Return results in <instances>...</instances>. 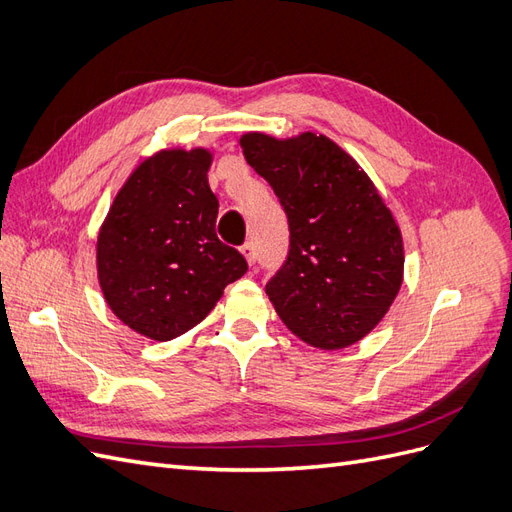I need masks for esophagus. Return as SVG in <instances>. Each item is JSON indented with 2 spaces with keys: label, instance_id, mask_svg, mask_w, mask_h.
<instances>
[{
  "label": "esophagus",
  "instance_id": "34e87169",
  "mask_svg": "<svg viewBox=\"0 0 512 512\" xmlns=\"http://www.w3.org/2000/svg\"><path fill=\"white\" fill-rule=\"evenodd\" d=\"M241 254L245 256L247 262H250V265H254V262H256V247H254L252 241H247V243L241 245Z\"/></svg>",
  "mask_w": 512,
  "mask_h": 512
}]
</instances>
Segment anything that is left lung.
Listing matches in <instances>:
<instances>
[{"label":"left lung","mask_w":512,"mask_h":512,"mask_svg":"<svg viewBox=\"0 0 512 512\" xmlns=\"http://www.w3.org/2000/svg\"><path fill=\"white\" fill-rule=\"evenodd\" d=\"M243 156L286 211L290 250L267 282L286 327L322 350L352 346L395 301L404 243L374 183L331 138L241 136Z\"/></svg>","instance_id":"8db88e82"}]
</instances>
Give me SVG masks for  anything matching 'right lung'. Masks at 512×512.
I'll return each instance as SVG.
<instances>
[{
    "instance_id": "1",
    "label": "right lung",
    "mask_w": 512,
    "mask_h": 512,
    "mask_svg": "<svg viewBox=\"0 0 512 512\" xmlns=\"http://www.w3.org/2000/svg\"><path fill=\"white\" fill-rule=\"evenodd\" d=\"M205 149H170L138 166L98 235V280L113 314L158 342L203 320L247 271L215 235L218 198Z\"/></svg>"
}]
</instances>
